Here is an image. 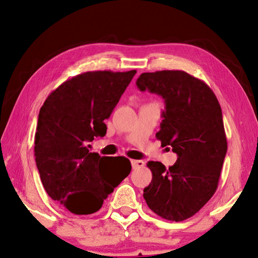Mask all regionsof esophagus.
Instances as JSON below:
<instances>
[{
    "label": "esophagus",
    "instance_id": "34e87169",
    "mask_svg": "<svg viewBox=\"0 0 258 258\" xmlns=\"http://www.w3.org/2000/svg\"><path fill=\"white\" fill-rule=\"evenodd\" d=\"M131 163H132L133 168H140V167H143L145 165V163L141 160H132L131 161Z\"/></svg>",
    "mask_w": 258,
    "mask_h": 258
}]
</instances>
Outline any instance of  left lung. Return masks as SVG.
I'll return each mask as SVG.
<instances>
[{
  "mask_svg": "<svg viewBox=\"0 0 258 258\" xmlns=\"http://www.w3.org/2000/svg\"><path fill=\"white\" fill-rule=\"evenodd\" d=\"M136 85L165 101L156 139L178 156L168 168L147 163L153 177L144 188L146 204L165 220H187L217 189L227 151L221 105L205 82L184 71L143 73Z\"/></svg>",
  "mask_w": 258,
  "mask_h": 258,
  "instance_id": "obj_1",
  "label": "left lung"
}]
</instances>
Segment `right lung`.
<instances>
[{
  "label": "right lung",
  "instance_id": "1",
  "mask_svg": "<svg viewBox=\"0 0 258 258\" xmlns=\"http://www.w3.org/2000/svg\"><path fill=\"white\" fill-rule=\"evenodd\" d=\"M136 71H93L65 81L40 109L34 155L47 195L71 213L97 212L131 172L123 156L91 152L94 138L106 134L109 117Z\"/></svg>",
  "mask_w": 258,
  "mask_h": 258
}]
</instances>
